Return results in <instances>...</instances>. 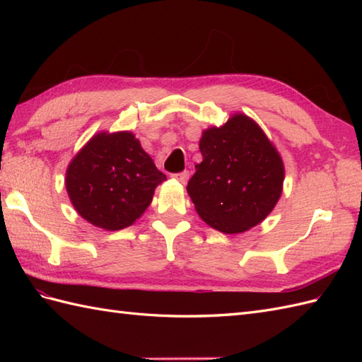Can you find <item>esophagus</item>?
<instances>
[{"label": "esophagus", "mask_w": 362, "mask_h": 362, "mask_svg": "<svg viewBox=\"0 0 362 362\" xmlns=\"http://www.w3.org/2000/svg\"><path fill=\"white\" fill-rule=\"evenodd\" d=\"M173 177H174V179L179 180L180 183H187V180L189 179V173H188V171H182V173L174 174Z\"/></svg>", "instance_id": "34e87169"}]
</instances>
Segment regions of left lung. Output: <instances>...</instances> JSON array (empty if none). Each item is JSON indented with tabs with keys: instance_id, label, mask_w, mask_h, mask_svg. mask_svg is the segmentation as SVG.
Returning <instances> with one entry per match:
<instances>
[{
	"instance_id": "left-lung-1",
	"label": "left lung",
	"mask_w": 362,
	"mask_h": 362,
	"mask_svg": "<svg viewBox=\"0 0 362 362\" xmlns=\"http://www.w3.org/2000/svg\"><path fill=\"white\" fill-rule=\"evenodd\" d=\"M199 149L202 163L187 187L199 216L227 235L259 224L279 202L284 180L283 160L261 127L236 113L204 130Z\"/></svg>"
}]
</instances>
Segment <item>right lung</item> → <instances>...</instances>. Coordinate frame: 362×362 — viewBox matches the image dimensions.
Here are the masks:
<instances>
[{"instance_id": "add662e5", "label": "right lung", "mask_w": 362, "mask_h": 362, "mask_svg": "<svg viewBox=\"0 0 362 362\" xmlns=\"http://www.w3.org/2000/svg\"><path fill=\"white\" fill-rule=\"evenodd\" d=\"M165 180L134 134L101 132L68 165L65 187L83 219L115 232L141 216Z\"/></svg>"}]
</instances>
